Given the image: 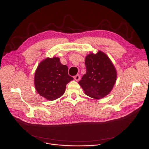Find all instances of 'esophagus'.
Listing matches in <instances>:
<instances>
[{
    "label": "esophagus",
    "mask_w": 149,
    "mask_h": 149,
    "mask_svg": "<svg viewBox=\"0 0 149 149\" xmlns=\"http://www.w3.org/2000/svg\"><path fill=\"white\" fill-rule=\"evenodd\" d=\"M80 75L77 74V75H76L74 77V79H75V81H79V80H80Z\"/></svg>",
    "instance_id": "1"
}]
</instances>
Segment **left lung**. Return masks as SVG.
<instances>
[{
  "mask_svg": "<svg viewBox=\"0 0 149 149\" xmlns=\"http://www.w3.org/2000/svg\"><path fill=\"white\" fill-rule=\"evenodd\" d=\"M86 73L79 81L86 95L101 99L107 95L116 82L115 68L107 55L101 51L91 53L85 58Z\"/></svg>",
  "mask_w": 149,
  "mask_h": 149,
  "instance_id": "8db88e82",
  "label": "left lung"
}]
</instances>
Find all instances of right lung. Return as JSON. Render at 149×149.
<instances>
[{
	"mask_svg": "<svg viewBox=\"0 0 149 149\" xmlns=\"http://www.w3.org/2000/svg\"><path fill=\"white\" fill-rule=\"evenodd\" d=\"M74 80L68 75V68L58 57L46 58L36 70L34 84L37 92L48 100H55L64 94L66 84Z\"/></svg>",
	"mask_w": 149,
	"mask_h": 149,
	"instance_id": "obj_1",
	"label": "right lung"
}]
</instances>
